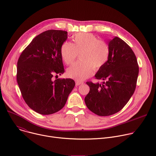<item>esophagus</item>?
I'll use <instances>...</instances> for the list:
<instances>
[{"mask_svg": "<svg viewBox=\"0 0 156 156\" xmlns=\"http://www.w3.org/2000/svg\"><path fill=\"white\" fill-rule=\"evenodd\" d=\"M75 83H76V86H78V85H80V84H83V82H82V81H75Z\"/></svg>", "mask_w": 156, "mask_h": 156, "instance_id": "esophagus-1", "label": "esophagus"}]
</instances>
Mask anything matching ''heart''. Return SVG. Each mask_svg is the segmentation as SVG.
Listing matches in <instances>:
<instances>
[{
	"mask_svg": "<svg viewBox=\"0 0 156 156\" xmlns=\"http://www.w3.org/2000/svg\"><path fill=\"white\" fill-rule=\"evenodd\" d=\"M80 54V62L75 63L67 69V75L77 81L90 77L94 71L101 70L108 62L110 55L108 44L99 40L95 35L88 33L75 34L73 43L63 42L60 48V55L66 65L73 63Z\"/></svg>",
	"mask_w": 156,
	"mask_h": 156,
	"instance_id": "1",
	"label": "heart"
}]
</instances>
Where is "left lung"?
Here are the masks:
<instances>
[{"instance_id": "obj_1", "label": "left lung", "mask_w": 156, "mask_h": 156, "mask_svg": "<svg viewBox=\"0 0 156 156\" xmlns=\"http://www.w3.org/2000/svg\"><path fill=\"white\" fill-rule=\"evenodd\" d=\"M110 55L95 75L102 83L87 81L90 90L84 98L87 107L99 116L113 115L127 104L135 92L139 66L135 53L122 39L109 41Z\"/></svg>"}]
</instances>
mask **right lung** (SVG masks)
Listing matches in <instances>:
<instances>
[{
    "instance_id": "1",
    "label": "right lung",
    "mask_w": 156,
    "mask_h": 156,
    "mask_svg": "<svg viewBox=\"0 0 156 156\" xmlns=\"http://www.w3.org/2000/svg\"><path fill=\"white\" fill-rule=\"evenodd\" d=\"M66 39L65 31H44L32 40L18 58L16 80L22 97L40 114L50 115L61 110L75 87L70 78L53 80L54 76L65 72L60 48Z\"/></svg>"
}]
</instances>
